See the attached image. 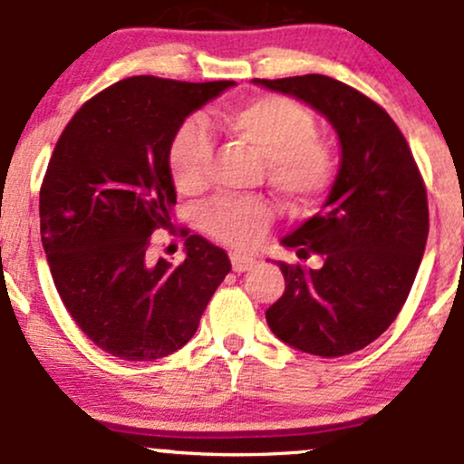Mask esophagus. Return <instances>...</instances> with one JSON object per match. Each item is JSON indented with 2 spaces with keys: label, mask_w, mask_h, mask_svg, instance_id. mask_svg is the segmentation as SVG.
I'll use <instances>...</instances> for the list:
<instances>
[{
  "label": "esophagus",
  "mask_w": 464,
  "mask_h": 464,
  "mask_svg": "<svg viewBox=\"0 0 464 464\" xmlns=\"http://www.w3.org/2000/svg\"><path fill=\"white\" fill-rule=\"evenodd\" d=\"M231 266L236 273H244V270L253 268L255 266V257H250V255H242V253H233L231 255Z\"/></svg>",
  "instance_id": "1"
}]
</instances>
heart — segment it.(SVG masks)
Returning <instances> with one entry per match:
<instances>
[{
    "instance_id": "1",
    "label": "heart",
    "mask_w": 464,
    "mask_h": 464,
    "mask_svg": "<svg viewBox=\"0 0 464 464\" xmlns=\"http://www.w3.org/2000/svg\"><path fill=\"white\" fill-rule=\"evenodd\" d=\"M222 129L266 163V180L285 205L312 207L335 179L332 148L316 137V120L284 95H259L228 111ZM211 143L198 126H185L169 148V179L179 194L196 196L209 183ZM273 207L262 198H216L198 214L202 231L218 242L250 248L273 225Z\"/></svg>"
}]
</instances>
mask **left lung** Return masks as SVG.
<instances>
[{
	"mask_svg": "<svg viewBox=\"0 0 464 464\" xmlns=\"http://www.w3.org/2000/svg\"><path fill=\"white\" fill-rule=\"evenodd\" d=\"M257 82L314 106L343 148L323 209L284 237L323 266L279 262L285 290L266 321L290 347L349 355L380 338L408 299L430 231L423 177L392 117L358 89L321 73Z\"/></svg>",
	"mask_w": 464,
	"mask_h": 464,
	"instance_id": "left-lung-1",
	"label": "left lung"
}]
</instances>
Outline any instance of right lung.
Instances as JSON below:
<instances>
[{
  "instance_id": "obj_1",
  "label": "right lung",
  "mask_w": 464,
  "mask_h": 464,
  "mask_svg": "<svg viewBox=\"0 0 464 464\" xmlns=\"http://www.w3.org/2000/svg\"><path fill=\"white\" fill-rule=\"evenodd\" d=\"M233 84L124 78L58 137L41 183V242L67 312L115 358L150 362L188 344L231 270L225 250L188 228L185 262H154L150 236L172 227L168 157L180 124Z\"/></svg>"
}]
</instances>
